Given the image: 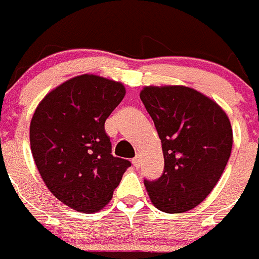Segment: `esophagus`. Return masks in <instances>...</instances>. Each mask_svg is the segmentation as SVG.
<instances>
[{
  "instance_id": "1",
  "label": "esophagus",
  "mask_w": 259,
  "mask_h": 259,
  "mask_svg": "<svg viewBox=\"0 0 259 259\" xmlns=\"http://www.w3.org/2000/svg\"><path fill=\"white\" fill-rule=\"evenodd\" d=\"M133 165H134V167H139L141 166V158H139V156L133 158Z\"/></svg>"
}]
</instances>
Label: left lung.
I'll list each match as a JSON object with an SVG mask.
<instances>
[{
  "mask_svg": "<svg viewBox=\"0 0 259 259\" xmlns=\"http://www.w3.org/2000/svg\"><path fill=\"white\" fill-rule=\"evenodd\" d=\"M139 96L165 158L162 176L144 181L147 193L159 211H190L216 187L230 158V120L213 100L189 87L148 85Z\"/></svg>",
  "mask_w": 259,
  "mask_h": 259,
  "instance_id": "8db88e82",
  "label": "left lung"
}]
</instances>
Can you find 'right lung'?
I'll list each match as a JSON object with an SVG mask.
<instances>
[{"mask_svg": "<svg viewBox=\"0 0 259 259\" xmlns=\"http://www.w3.org/2000/svg\"><path fill=\"white\" fill-rule=\"evenodd\" d=\"M120 81L83 74L46 94L30 121V149L38 171L60 202L98 212L132 163L111 154L106 118L124 98Z\"/></svg>", "mask_w": 259, "mask_h": 259, "instance_id": "obj_1", "label": "right lung"}]
</instances>
